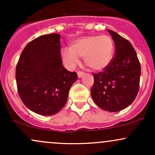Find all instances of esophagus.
I'll use <instances>...</instances> for the list:
<instances>
[{"instance_id": "1", "label": "esophagus", "mask_w": 155, "mask_h": 155, "mask_svg": "<svg viewBox=\"0 0 155 155\" xmlns=\"http://www.w3.org/2000/svg\"><path fill=\"white\" fill-rule=\"evenodd\" d=\"M84 74V73L82 72V71H78L77 72V75H78V77L79 78H81V76H82Z\"/></svg>"}]
</instances>
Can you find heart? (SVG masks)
I'll return each mask as SVG.
<instances>
[{"instance_id":"obj_1","label":"heart","mask_w":155,"mask_h":155,"mask_svg":"<svg viewBox=\"0 0 155 155\" xmlns=\"http://www.w3.org/2000/svg\"><path fill=\"white\" fill-rule=\"evenodd\" d=\"M114 41L108 35H91L72 41L69 49L61 50V57L68 67L72 68L83 57L85 65L94 71H101L111 63L114 54Z\"/></svg>"}]
</instances>
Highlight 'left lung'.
I'll return each mask as SVG.
<instances>
[{
  "label": "left lung",
  "mask_w": 155,
  "mask_h": 155,
  "mask_svg": "<svg viewBox=\"0 0 155 155\" xmlns=\"http://www.w3.org/2000/svg\"><path fill=\"white\" fill-rule=\"evenodd\" d=\"M115 44V56L103 71L94 74L91 89L97 106L110 112L120 111L134 101L139 90L140 65L128 40L108 30Z\"/></svg>",
  "instance_id": "left-lung-1"
}]
</instances>
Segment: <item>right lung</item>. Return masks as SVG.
Returning <instances> with one entry per match:
<instances>
[{"instance_id":"obj_1","label":"right lung","mask_w":155,"mask_h":155,"mask_svg":"<svg viewBox=\"0 0 155 155\" xmlns=\"http://www.w3.org/2000/svg\"><path fill=\"white\" fill-rule=\"evenodd\" d=\"M60 35L50 33L31 41L21 53L16 81L19 97L27 108L44 116L59 112L77 80L62 64Z\"/></svg>"}]
</instances>
